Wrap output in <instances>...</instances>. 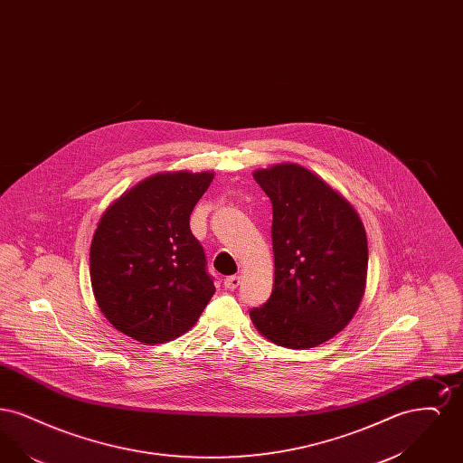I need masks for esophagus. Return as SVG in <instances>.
Returning a JSON list of instances; mask_svg holds the SVG:
<instances>
[{"label": "esophagus", "mask_w": 463, "mask_h": 463, "mask_svg": "<svg viewBox=\"0 0 463 463\" xmlns=\"http://www.w3.org/2000/svg\"><path fill=\"white\" fill-rule=\"evenodd\" d=\"M240 285H241V278L240 276H227L223 279V287L227 288V289H236Z\"/></svg>", "instance_id": "esophagus-1"}]
</instances>
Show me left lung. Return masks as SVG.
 I'll return each instance as SVG.
<instances>
[{"label":"left lung","mask_w":463,"mask_h":463,"mask_svg":"<svg viewBox=\"0 0 463 463\" xmlns=\"http://www.w3.org/2000/svg\"><path fill=\"white\" fill-rule=\"evenodd\" d=\"M272 203L274 288L251 308L255 328L288 349L316 347L353 319L361 304L368 241L351 203L310 170L281 163L257 170Z\"/></svg>","instance_id":"8db88e82"}]
</instances>
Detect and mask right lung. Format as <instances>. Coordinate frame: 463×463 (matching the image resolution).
Listing matches in <instances>:
<instances>
[{
	"mask_svg": "<svg viewBox=\"0 0 463 463\" xmlns=\"http://www.w3.org/2000/svg\"><path fill=\"white\" fill-rule=\"evenodd\" d=\"M212 180V172L156 174L102 215L90 248V279L116 330L155 345L198 321L215 285L189 221Z\"/></svg>",
	"mask_w": 463,
	"mask_h": 463,
	"instance_id": "right-lung-1",
	"label": "right lung"
}]
</instances>
